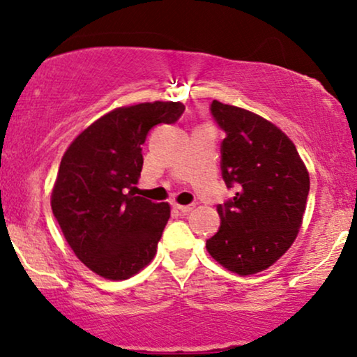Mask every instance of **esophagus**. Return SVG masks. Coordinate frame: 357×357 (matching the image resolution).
I'll return each mask as SVG.
<instances>
[{"mask_svg":"<svg viewBox=\"0 0 357 357\" xmlns=\"http://www.w3.org/2000/svg\"><path fill=\"white\" fill-rule=\"evenodd\" d=\"M176 209H178L179 212H183V214H188V212H191L194 209L192 204H188V206H181V204H174Z\"/></svg>","mask_w":357,"mask_h":357,"instance_id":"34e87169","label":"esophagus"}]
</instances>
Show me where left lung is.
I'll return each instance as SVG.
<instances>
[{
	"mask_svg": "<svg viewBox=\"0 0 357 357\" xmlns=\"http://www.w3.org/2000/svg\"><path fill=\"white\" fill-rule=\"evenodd\" d=\"M211 112L225 132L222 178L237 192L218 206L220 229L206 249L232 273L264 272L298 236L310 191L308 169L291 139L272 121L218 100Z\"/></svg>",
	"mask_w": 357,
	"mask_h": 357,
	"instance_id": "8db88e82",
	"label": "left lung"
}]
</instances>
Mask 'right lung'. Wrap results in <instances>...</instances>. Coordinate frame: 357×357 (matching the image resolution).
<instances>
[{
	"label": "right lung",
	"mask_w": 357,
	"mask_h": 357,
	"mask_svg": "<svg viewBox=\"0 0 357 357\" xmlns=\"http://www.w3.org/2000/svg\"><path fill=\"white\" fill-rule=\"evenodd\" d=\"M181 102L119 107L82 130L67 148L51 207L67 243L93 273L126 280L156 255L171 207L137 196L142 145L158 123H174Z\"/></svg>",
	"instance_id": "obj_1"
}]
</instances>
